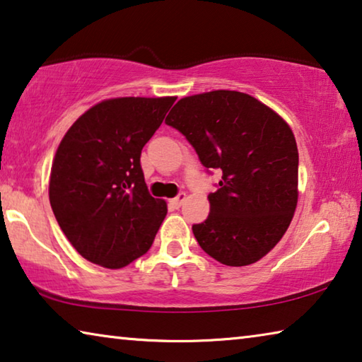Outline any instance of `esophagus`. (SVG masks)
I'll return each mask as SVG.
<instances>
[{
    "label": "esophagus",
    "instance_id": "obj_1",
    "mask_svg": "<svg viewBox=\"0 0 362 362\" xmlns=\"http://www.w3.org/2000/svg\"><path fill=\"white\" fill-rule=\"evenodd\" d=\"M185 199H187V194H185V193H179L175 198L170 199L169 204H170L174 209H179L180 206L183 204V202H185Z\"/></svg>",
    "mask_w": 362,
    "mask_h": 362
}]
</instances>
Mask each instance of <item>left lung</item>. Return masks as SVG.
<instances>
[{"label": "left lung", "mask_w": 362, "mask_h": 362, "mask_svg": "<svg viewBox=\"0 0 362 362\" xmlns=\"http://www.w3.org/2000/svg\"><path fill=\"white\" fill-rule=\"evenodd\" d=\"M165 124L180 132L209 172L208 219L192 227L199 246L226 266L266 256L288 228L298 203V148L288 124L253 96L232 90L182 98Z\"/></svg>", "instance_id": "left-lung-1"}]
</instances>
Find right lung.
Listing matches in <instances>:
<instances>
[{"mask_svg":"<svg viewBox=\"0 0 362 362\" xmlns=\"http://www.w3.org/2000/svg\"><path fill=\"white\" fill-rule=\"evenodd\" d=\"M174 101H101L61 140L51 168V209L90 262L120 269L151 248L168 206L148 192L140 156Z\"/></svg>","mask_w":362,"mask_h":362,"instance_id":"obj_1","label":"right lung"}]
</instances>
